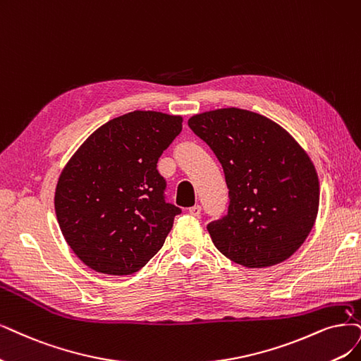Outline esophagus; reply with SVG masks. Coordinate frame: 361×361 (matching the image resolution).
I'll return each instance as SVG.
<instances>
[{"mask_svg": "<svg viewBox=\"0 0 361 361\" xmlns=\"http://www.w3.org/2000/svg\"><path fill=\"white\" fill-rule=\"evenodd\" d=\"M201 211H202L201 205H193V207H190V208H189V212H190L192 216H195V217H199V216H201Z\"/></svg>", "mask_w": 361, "mask_h": 361, "instance_id": "34e87169", "label": "esophagus"}]
</instances>
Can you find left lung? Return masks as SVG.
<instances>
[{
    "label": "left lung",
    "mask_w": 361,
    "mask_h": 361,
    "mask_svg": "<svg viewBox=\"0 0 361 361\" xmlns=\"http://www.w3.org/2000/svg\"><path fill=\"white\" fill-rule=\"evenodd\" d=\"M189 126L220 160L229 189L228 214L207 226L217 250L245 268H268L295 255L319 204L310 156L286 129L248 110L201 113Z\"/></svg>",
    "instance_id": "1"
}]
</instances>
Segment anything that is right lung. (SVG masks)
I'll return each mask as SVG.
<instances>
[{
  "label": "right lung",
  "mask_w": 361,
  "mask_h": 361,
  "mask_svg": "<svg viewBox=\"0 0 361 361\" xmlns=\"http://www.w3.org/2000/svg\"><path fill=\"white\" fill-rule=\"evenodd\" d=\"M181 116L132 111L98 128L58 180L61 232L90 269L140 271L162 248L181 209L165 201L157 160L183 129Z\"/></svg>",
  "instance_id": "add662e5"
}]
</instances>
